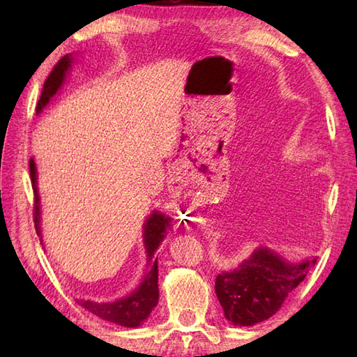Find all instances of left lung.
<instances>
[{
  "label": "left lung",
  "mask_w": 357,
  "mask_h": 357,
  "mask_svg": "<svg viewBox=\"0 0 357 357\" xmlns=\"http://www.w3.org/2000/svg\"><path fill=\"white\" fill-rule=\"evenodd\" d=\"M316 261L313 256L291 262L265 245L255 248L236 268L216 278L215 290L225 319L236 327L268 319L305 279Z\"/></svg>",
  "instance_id": "left-lung-1"
}]
</instances>
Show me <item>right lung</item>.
<instances>
[{
    "mask_svg": "<svg viewBox=\"0 0 357 357\" xmlns=\"http://www.w3.org/2000/svg\"><path fill=\"white\" fill-rule=\"evenodd\" d=\"M75 63V55L63 56L59 59L55 69L52 70L49 78L45 79L43 93L40 101L36 104V113H40L47 107V104L53 100L59 89L63 87L64 81L69 75L72 66ZM30 179H32V187L35 193V229L40 234L43 242V231H41V198L38 192V170L35 159L30 158ZM172 229V218L164 215L162 211L153 210L147 216L146 222L142 224V244L146 250L147 256V268L141 282L136 285L124 298H119L110 302H95L90 299H77L81 307L89 310L90 313L101 317V319L118 324L121 327L136 328L149 319V316L158 304L159 291H158V257L156 250L162 244V241L167 238V231Z\"/></svg>",
    "mask_w": 357,
    "mask_h": 357,
    "instance_id": "obj_1",
    "label": "right lung"
}]
</instances>
